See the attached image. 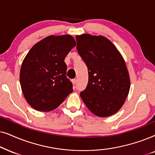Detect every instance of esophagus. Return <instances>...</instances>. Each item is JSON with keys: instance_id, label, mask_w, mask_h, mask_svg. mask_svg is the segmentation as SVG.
<instances>
[{"instance_id": "esophagus-1", "label": "esophagus", "mask_w": 155, "mask_h": 155, "mask_svg": "<svg viewBox=\"0 0 155 155\" xmlns=\"http://www.w3.org/2000/svg\"><path fill=\"white\" fill-rule=\"evenodd\" d=\"M71 82H72V84H74V85H75V84H76V82H77V79H72V80H71Z\"/></svg>"}]
</instances>
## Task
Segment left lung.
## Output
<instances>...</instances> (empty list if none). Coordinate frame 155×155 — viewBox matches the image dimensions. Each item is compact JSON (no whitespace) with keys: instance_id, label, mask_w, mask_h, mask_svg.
<instances>
[{"instance_id":"1","label":"left lung","mask_w":155,"mask_h":155,"mask_svg":"<svg viewBox=\"0 0 155 155\" xmlns=\"http://www.w3.org/2000/svg\"><path fill=\"white\" fill-rule=\"evenodd\" d=\"M76 39L78 52L88 71V85L80 96L94 115L110 116L123 106L130 88L124 59L106 37L82 34Z\"/></svg>"}]
</instances>
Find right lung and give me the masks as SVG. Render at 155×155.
I'll use <instances>...</instances> for the list:
<instances>
[{"label":"right lung","mask_w":155,"mask_h":155,"mask_svg":"<svg viewBox=\"0 0 155 155\" xmlns=\"http://www.w3.org/2000/svg\"><path fill=\"white\" fill-rule=\"evenodd\" d=\"M76 45L69 35H49L27 54L20 81L25 98L32 108L41 112L53 110L73 91L71 82L66 76L64 59Z\"/></svg>","instance_id":"obj_1"}]
</instances>
